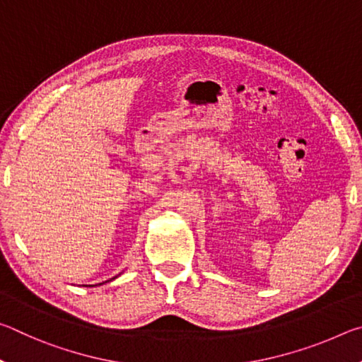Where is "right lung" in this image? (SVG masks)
Returning <instances> with one entry per match:
<instances>
[{
	"label": "right lung",
	"instance_id": "obj_1",
	"mask_svg": "<svg viewBox=\"0 0 362 362\" xmlns=\"http://www.w3.org/2000/svg\"><path fill=\"white\" fill-rule=\"evenodd\" d=\"M121 274V273H119ZM119 274H118V276H119ZM118 276H115V278H112V279H108V281H113V279H116V278H118ZM105 283H107V281H105ZM100 284H103V283H100ZM86 287H93V286H86Z\"/></svg>",
	"mask_w": 362,
	"mask_h": 362
}]
</instances>
